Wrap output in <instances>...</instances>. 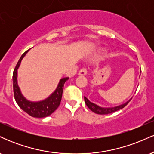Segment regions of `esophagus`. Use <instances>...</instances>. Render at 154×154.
<instances>
[{"label":"esophagus","instance_id":"34e87169","mask_svg":"<svg viewBox=\"0 0 154 154\" xmlns=\"http://www.w3.org/2000/svg\"><path fill=\"white\" fill-rule=\"evenodd\" d=\"M87 69L85 68V67H83V68H82L80 70H79V75H80V76H85V75H87Z\"/></svg>","mask_w":154,"mask_h":154}]
</instances>
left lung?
Wrapping results in <instances>:
<instances>
[{
  "instance_id": "8db88e82",
  "label": "left lung",
  "mask_w": 154,
  "mask_h": 154,
  "mask_svg": "<svg viewBox=\"0 0 154 154\" xmlns=\"http://www.w3.org/2000/svg\"><path fill=\"white\" fill-rule=\"evenodd\" d=\"M84 98H85V104L87 105V106L89 108V109H91L93 112H94V113H95V114H111V113L115 112V111H118V110H120V109H123L124 107L128 105V103L132 99L131 98V99L129 100V101L126 102L125 103L122 104V105L118 106H116V107L102 108V107L98 106H97L96 104L92 103V102L90 101V100H88L86 97H84Z\"/></svg>"
}]
</instances>
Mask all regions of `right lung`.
<instances>
[{"mask_svg": "<svg viewBox=\"0 0 154 154\" xmlns=\"http://www.w3.org/2000/svg\"><path fill=\"white\" fill-rule=\"evenodd\" d=\"M28 51H29V50L25 51L22 55L17 65H16L14 70L12 79H13V88L14 98L19 106L23 111L27 113L29 115L37 118L46 117V116L51 115L52 113H54L57 109V108L59 106L61 97H62L63 85H64V83L66 82V81L68 80L69 77H64V78L61 79L56 91L45 100L39 102H31L27 100L21 93L18 85H17V69H18L19 65H20L21 61H22V59Z\"/></svg>", "mask_w": 154, "mask_h": 154, "instance_id": "right-lung-1", "label": "right lung"}]
</instances>
